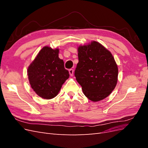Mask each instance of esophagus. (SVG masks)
I'll list each match as a JSON object with an SVG mask.
<instances>
[{
  "mask_svg": "<svg viewBox=\"0 0 148 148\" xmlns=\"http://www.w3.org/2000/svg\"><path fill=\"white\" fill-rule=\"evenodd\" d=\"M69 74H70V75L71 76V77H72V76L73 75V73H74V70H73V69H70V70H69Z\"/></svg>",
  "mask_w": 148,
  "mask_h": 148,
  "instance_id": "esophagus-1",
  "label": "esophagus"
}]
</instances>
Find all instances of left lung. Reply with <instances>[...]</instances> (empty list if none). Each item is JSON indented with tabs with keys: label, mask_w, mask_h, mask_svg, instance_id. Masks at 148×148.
Returning a JSON list of instances; mask_svg holds the SVG:
<instances>
[{
	"label": "left lung",
	"mask_w": 148,
	"mask_h": 148,
	"mask_svg": "<svg viewBox=\"0 0 148 148\" xmlns=\"http://www.w3.org/2000/svg\"><path fill=\"white\" fill-rule=\"evenodd\" d=\"M75 76L86 97L97 102L109 96L118 81L119 70L111 52L97 41L78 47Z\"/></svg>",
	"instance_id": "obj_1"
}]
</instances>
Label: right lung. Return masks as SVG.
Returning a JSON list of instances; mask_svg holds the SVG:
<instances>
[{
  "mask_svg": "<svg viewBox=\"0 0 148 148\" xmlns=\"http://www.w3.org/2000/svg\"><path fill=\"white\" fill-rule=\"evenodd\" d=\"M59 49L44 46L27 70L29 82L36 94L45 99L55 97L66 80L69 71L59 57Z\"/></svg>",
  "mask_w": 148,
  "mask_h": 148,
  "instance_id": "obj_1",
  "label": "right lung"
}]
</instances>
